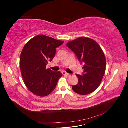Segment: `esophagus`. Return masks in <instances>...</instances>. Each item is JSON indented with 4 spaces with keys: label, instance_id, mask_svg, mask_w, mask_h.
I'll return each instance as SVG.
<instances>
[{
    "label": "esophagus",
    "instance_id": "obj_1",
    "mask_svg": "<svg viewBox=\"0 0 128 128\" xmlns=\"http://www.w3.org/2000/svg\"><path fill=\"white\" fill-rule=\"evenodd\" d=\"M62 75H67V76H70V75L69 74H68V73L66 72H62Z\"/></svg>",
    "mask_w": 128,
    "mask_h": 128
}]
</instances>
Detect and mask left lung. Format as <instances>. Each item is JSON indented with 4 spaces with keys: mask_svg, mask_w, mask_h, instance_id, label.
Instances as JSON below:
<instances>
[{
    "mask_svg": "<svg viewBox=\"0 0 128 128\" xmlns=\"http://www.w3.org/2000/svg\"><path fill=\"white\" fill-rule=\"evenodd\" d=\"M84 65L83 76L76 74L78 82L72 86L74 91L86 95L94 91L101 84L106 71L105 56L98 42L91 38L81 37L67 43Z\"/></svg>",
    "mask_w": 128,
    "mask_h": 128,
    "instance_id": "obj_1",
    "label": "left lung"
}]
</instances>
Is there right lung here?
Returning a JSON list of instances; mask_svg holds the SVG:
<instances>
[{"label": "right lung", "instance_id": "1", "mask_svg": "<svg viewBox=\"0 0 128 128\" xmlns=\"http://www.w3.org/2000/svg\"><path fill=\"white\" fill-rule=\"evenodd\" d=\"M64 42L39 34L29 40L23 48L20 59L21 74L26 86L33 94L45 96L55 89L62 74L46 69V66L54 57L56 48Z\"/></svg>", "mask_w": 128, "mask_h": 128}]
</instances>
